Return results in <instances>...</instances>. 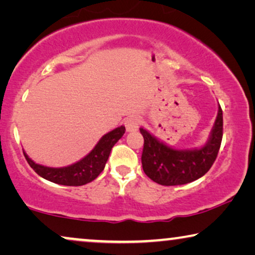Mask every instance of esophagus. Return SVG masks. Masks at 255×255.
Returning a JSON list of instances; mask_svg holds the SVG:
<instances>
[{"label": "esophagus", "instance_id": "obj_1", "mask_svg": "<svg viewBox=\"0 0 255 255\" xmlns=\"http://www.w3.org/2000/svg\"><path fill=\"white\" fill-rule=\"evenodd\" d=\"M124 124L128 132L135 131V130H138L139 124H140V120H139V117H137V116H132V117L127 118V121H125Z\"/></svg>", "mask_w": 255, "mask_h": 255}]
</instances>
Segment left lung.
I'll return each instance as SVG.
<instances>
[{
  "instance_id": "1",
  "label": "left lung",
  "mask_w": 255,
  "mask_h": 255,
  "mask_svg": "<svg viewBox=\"0 0 255 255\" xmlns=\"http://www.w3.org/2000/svg\"><path fill=\"white\" fill-rule=\"evenodd\" d=\"M141 165L146 175L162 186H179L200 179L211 168L217 158L223 138V111L218 106V115L210 138L201 148L174 149L160 141L145 128Z\"/></svg>"
}]
</instances>
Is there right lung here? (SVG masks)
I'll use <instances>...</instances> for the list:
<instances>
[{"mask_svg":"<svg viewBox=\"0 0 255 255\" xmlns=\"http://www.w3.org/2000/svg\"><path fill=\"white\" fill-rule=\"evenodd\" d=\"M124 133L125 127L123 125L108 132L100 139V141L89 154H87L80 161L71 166L61 167V168H52V167L38 165L26 155L25 152L23 153L31 168L44 179L62 184V186H83V184L92 182L100 175L109 158L111 148L123 137Z\"/></svg>","mask_w":255,"mask_h":255,"instance_id":"right-lung-1","label":"right lung"}]
</instances>
